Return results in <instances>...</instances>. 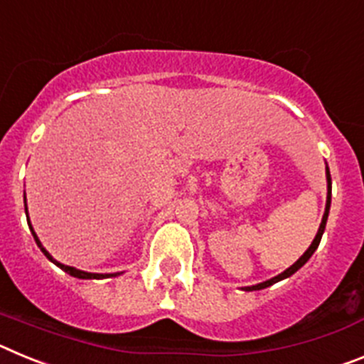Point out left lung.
Listing matches in <instances>:
<instances>
[{
	"label": "left lung",
	"mask_w": 364,
	"mask_h": 364,
	"mask_svg": "<svg viewBox=\"0 0 364 364\" xmlns=\"http://www.w3.org/2000/svg\"><path fill=\"white\" fill-rule=\"evenodd\" d=\"M326 184H328V193H326V208H324V215H323V220H321V226L319 230H317V235H315V239L314 242L310 244V247H308L306 252L302 253L301 259L297 260V262H294V264L290 266L288 269H284L282 273H279L277 277H273V279H268V281L264 282H259V284H253V286H244L242 290L244 291H255V290H264V288H268V286L275 284V282L282 281V279H288L291 277L297 269H301L302 266L306 264L308 260H310V257L314 255L315 250H317V246H319L321 242V237H323L324 233V228H326V220H328V213H330V204H332V176H330V169H328L326 166Z\"/></svg>",
	"instance_id": "left-lung-1"
}]
</instances>
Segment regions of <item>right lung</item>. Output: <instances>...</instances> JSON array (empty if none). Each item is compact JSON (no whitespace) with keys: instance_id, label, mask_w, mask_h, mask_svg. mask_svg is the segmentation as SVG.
Listing matches in <instances>:
<instances>
[{"instance_id":"obj_1","label":"right lung","mask_w":364,"mask_h":364,"mask_svg":"<svg viewBox=\"0 0 364 364\" xmlns=\"http://www.w3.org/2000/svg\"><path fill=\"white\" fill-rule=\"evenodd\" d=\"M25 215H27V217H28L27 198H25ZM27 220H28V228H31V231H32V237H34V240H36L38 247H40L41 252H43V255L47 257V259H49L50 262H54V264H56L58 268H62L63 272L69 273V275H73V277H76V279H109V277H118V275H122V273H118V272L117 273H89V272H83V269H76V268H73V266H67V264H62V262H58V260L54 259V257L50 255V253L47 252V250H45L43 244L40 242L36 231H34V228L31 226V218H27Z\"/></svg>"}]
</instances>
